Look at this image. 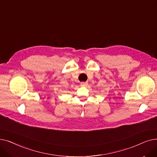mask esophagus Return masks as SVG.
Here are the masks:
<instances>
[{
	"instance_id": "esophagus-1",
	"label": "esophagus",
	"mask_w": 157,
	"mask_h": 157,
	"mask_svg": "<svg viewBox=\"0 0 157 157\" xmlns=\"http://www.w3.org/2000/svg\"><path fill=\"white\" fill-rule=\"evenodd\" d=\"M81 85L82 86H86L88 85V83L87 82H82V83H81Z\"/></svg>"
}]
</instances>
